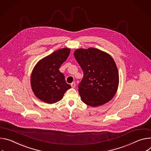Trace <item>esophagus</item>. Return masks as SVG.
Listing matches in <instances>:
<instances>
[{"label": "esophagus", "mask_w": 151, "mask_h": 151, "mask_svg": "<svg viewBox=\"0 0 151 151\" xmlns=\"http://www.w3.org/2000/svg\"><path fill=\"white\" fill-rule=\"evenodd\" d=\"M71 87H72L73 88H74L76 87V83H75V82H73V83H72L71 84Z\"/></svg>", "instance_id": "1"}]
</instances>
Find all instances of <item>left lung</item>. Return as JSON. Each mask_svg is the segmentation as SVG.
<instances>
[{"label": "left lung", "mask_w": 151, "mask_h": 151, "mask_svg": "<svg viewBox=\"0 0 151 151\" xmlns=\"http://www.w3.org/2000/svg\"><path fill=\"white\" fill-rule=\"evenodd\" d=\"M74 55L84 74L78 85L82 101L96 107L110 101L119 85L118 71L113 59L94 48L77 49Z\"/></svg>", "instance_id": "left-lung-1"}]
</instances>
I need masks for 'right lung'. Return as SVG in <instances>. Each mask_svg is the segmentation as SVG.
<instances>
[{"mask_svg": "<svg viewBox=\"0 0 151 151\" xmlns=\"http://www.w3.org/2000/svg\"><path fill=\"white\" fill-rule=\"evenodd\" d=\"M70 53L69 48L60 49L41 59L35 66L31 75V86L36 96L41 101L48 104L56 103L71 88L59 71Z\"/></svg>", "mask_w": 151, "mask_h": 151, "instance_id": "add662e5", "label": "right lung"}]
</instances>
